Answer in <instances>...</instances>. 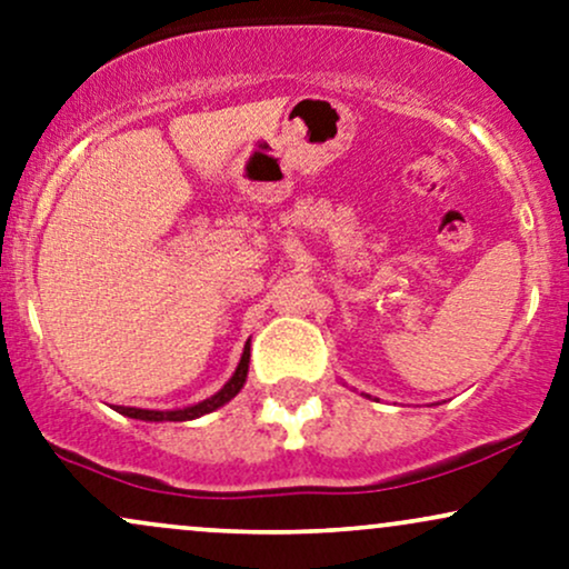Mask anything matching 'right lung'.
I'll return each mask as SVG.
<instances>
[{
    "label": "right lung",
    "mask_w": 569,
    "mask_h": 569,
    "mask_svg": "<svg viewBox=\"0 0 569 569\" xmlns=\"http://www.w3.org/2000/svg\"><path fill=\"white\" fill-rule=\"evenodd\" d=\"M247 367H250V343L244 346L242 359H239L237 372H233L229 383H226L218 393H212L210 399H204V402L186 407V410H164L162 412V410H138V407H117V412H122V416L136 418V420H193L199 416H207V412L218 410V407H223L229 399L237 397L239 389H242L244 380H247Z\"/></svg>",
    "instance_id": "right-lung-1"
}]
</instances>
